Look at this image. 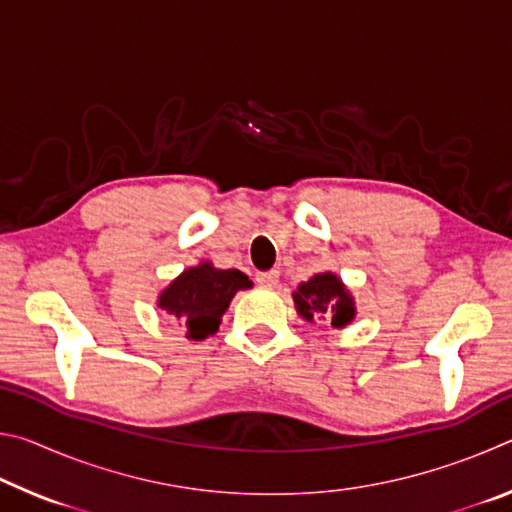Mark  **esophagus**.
I'll return each instance as SVG.
<instances>
[{
    "mask_svg": "<svg viewBox=\"0 0 512 512\" xmlns=\"http://www.w3.org/2000/svg\"><path fill=\"white\" fill-rule=\"evenodd\" d=\"M257 282L262 284V287H275V284L280 282V271H264V273H257Z\"/></svg>",
    "mask_w": 512,
    "mask_h": 512,
    "instance_id": "esophagus-1",
    "label": "esophagus"
}]
</instances>
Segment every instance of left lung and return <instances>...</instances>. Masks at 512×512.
I'll use <instances>...</instances> for the list:
<instances>
[{"label":"left lung","mask_w":512,"mask_h":512,"mask_svg":"<svg viewBox=\"0 0 512 512\" xmlns=\"http://www.w3.org/2000/svg\"><path fill=\"white\" fill-rule=\"evenodd\" d=\"M293 300H296L298 314L307 320L325 316L332 318L334 327H345L354 318V300L339 277L332 273H320L309 282H302L293 293Z\"/></svg>","instance_id":"1"}]
</instances>
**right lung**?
I'll return each instance as SVG.
<instances>
[{"instance_id":"obj_1","label":"right lung","mask_w":512,"mask_h":512,"mask_svg":"<svg viewBox=\"0 0 512 512\" xmlns=\"http://www.w3.org/2000/svg\"><path fill=\"white\" fill-rule=\"evenodd\" d=\"M253 287L248 275L241 271H221L212 264H201L173 280L160 296L158 305L167 314L176 316L187 325V336L203 341L219 329L223 311L241 289Z\"/></svg>"}]
</instances>
